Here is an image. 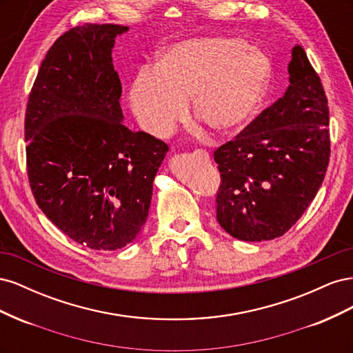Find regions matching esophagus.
I'll use <instances>...</instances> for the list:
<instances>
[{"instance_id":"esophagus-1","label":"esophagus","mask_w":353,"mask_h":353,"mask_svg":"<svg viewBox=\"0 0 353 353\" xmlns=\"http://www.w3.org/2000/svg\"><path fill=\"white\" fill-rule=\"evenodd\" d=\"M196 156H199L200 159H205V160H209V153L206 150H196L194 152Z\"/></svg>"}]
</instances>
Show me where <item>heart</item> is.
I'll use <instances>...</instances> for the list:
<instances>
[{
	"instance_id": "b5f03b06",
	"label": "heart",
	"mask_w": 353,
	"mask_h": 353,
	"mask_svg": "<svg viewBox=\"0 0 353 353\" xmlns=\"http://www.w3.org/2000/svg\"><path fill=\"white\" fill-rule=\"evenodd\" d=\"M237 38H193L160 52L144 69L128 100L147 132L166 137L185 113V100L212 132L240 130L258 110L271 81V63Z\"/></svg>"
}]
</instances>
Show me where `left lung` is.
<instances>
[{
    "label": "left lung",
    "mask_w": 353,
    "mask_h": 353,
    "mask_svg": "<svg viewBox=\"0 0 353 353\" xmlns=\"http://www.w3.org/2000/svg\"><path fill=\"white\" fill-rule=\"evenodd\" d=\"M281 99L213 153L221 174L216 218L244 241L281 237L303 215L330 162L328 100L321 79L296 46Z\"/></svg>",
    "instance_id": "left-lung-1"
}]
</instances>
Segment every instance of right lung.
I'll return each instance as SVG.
<instances>
[{
	"label": "right lung",
	"mask_w": 353,
	"mask_h": 353,
	"mask_svg": "<svg viewBox=\"0 0 353 353\" xmlns=\"http://www.w3.org/2000/svg\"><path fill=\"white\" fill-rule=\"evenodd\" d=\"M126 30L83 23L65 32L42 60L26 105L32 194L59 230L94 250L122 249L141 231L169 150L122 123L112 48Z\"/></svg>",
	"instance_id": "right-lung-1"
}]
</instances>
